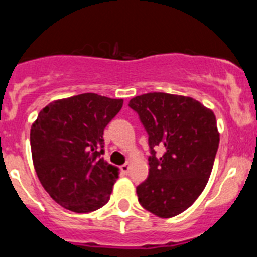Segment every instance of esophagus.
<instances>
[{"label": "esophagus", "mask_w": 257, "mask_h": 257, "mask_svg": "<svg viewBox=\"0 0 257 257\" xmlns=\"http://www.w3.org/2000/svg\"><path fill=\"white\" fill-rule=\"evenodd\" d=\"M121 171L123 175H127L128 174V171H130V163H124V165L121 166Z\"/></svg>", "instance_id": "1"}]
</instances>
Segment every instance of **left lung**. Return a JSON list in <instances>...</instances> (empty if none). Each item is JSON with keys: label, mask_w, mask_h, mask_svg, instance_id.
<instances>
[{"label": "left lung", "mask_w": 257, "mask_h": 257, "mask_svg": "<svg viewBox=\"0 0 257 257\" xmlns=\"http://www.w3.org/2000/svg\"><path fill=\"white\" fill-rule=\"evenodd\" d=\"M149 135V176L136 188L140 205L158 217H174L201 196L212 171L220 134L211 109L196 99L149 92L131 99ZM162 146L160 160L154 148Z\"/></svg>", "instance_id": "left-lung-1"}]
</instances>
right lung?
Returning a JSON list of instances; mask_svg holds the SVG:
<instances>
[{
  "label": "right lung",
  "instance_id": "add662e5",
  "mask_svg": "<svg viewBox=\"0 0 257 257\" xmlns=\"http://www.w3.org/2000/svg\"><path fill=\"white\" fill-rule=\"evenodd\" d=\"M122 99L87 94L45 106L31 127L33 166L42 187L61 207L87 213L110 198L119 170L104 161L103 134Z\"/></svg>",
  "mask_w": 257,
  "mask_h": 257
}]
</instances>
